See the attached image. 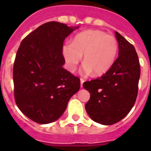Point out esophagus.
I'll return each instance as SVG.
<instances>
[{"label": "esophagus", "mask_w": 151, "mask_h": 151, "mask_svg": "<svg viewBox=\"0 0 151 151\" xmlns=\"http://www.w3.org/2000/svg\"><path fill=\"white\" fill-rule=\"evenodd\" d=\"M85 82V80L83 79V78H80V82H81V87L82 88V86H83V82Z\"/></svg>", "instance_id": "esophagus-1"}]
</instances>
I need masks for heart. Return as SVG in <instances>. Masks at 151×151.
<instances>
[{"instance_id": "1", "label": "heart", "mask_w": 151, "mask_h": 151, "mask_svg": "<svg viewBox=\"0 0 151 151\" xmlns=\"http://www.w3.org/2000/svg\"><path fill=\"white\" fill-rule=\"evenodd\" d=\"M118 43L114 36L101 30H85L75 36L72 43L64 44L62 54L70 72H74L83 57L82 73L105 74L115 62Z\"/></svg>"}]
</instances>
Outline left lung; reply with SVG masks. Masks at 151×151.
Wrapping results in <instances>:
<instances>
[{
    "instance_id": "obj_1",
    "label": "left lung",
    "mask_w": 151,
    "mask_h": 151,
    "mask_svg": "<svg viewBox=\"0 0 151 151\" xmlns=\"http://www.w3.org/2000/svg\"><path fill=\"white\" fill-rule=\"evenodd\" d=\"M119 45L118 58L101 77L83 83L90 93L85 110L94 122L109 125L126 116L135 103L141 68L135 49L115 32Z\"/></svg>"
}]
</instances>
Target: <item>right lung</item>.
<instances>
[{
    "mask_svg": "<svg viewBox=\"0 0 151 151\" xmlns=\"http://www.w3.org/2000/svg\"><path fill=\"white\" fill-rule=\"evenodd\" d=\"M78 27L58 22L43 24L22 40L13 65L16 104L34 122L57 120L80 88V79L63 67L65 38Z\"/></svg>",
    "mask_w": 151,
    "mask_h": 151,
    "instance_id": "right-lung-1",
    "label": "right lung"
}]
</instances>
